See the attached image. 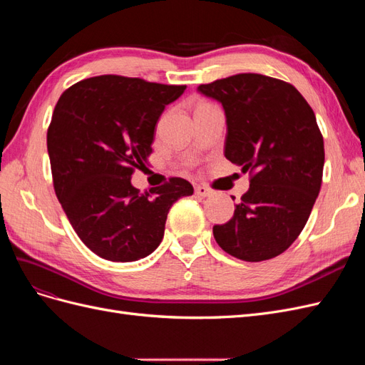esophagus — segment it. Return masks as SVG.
I'll use <instances>...</instances> for the list:
<instances>
[{
	"label": "esophagus",
	"instance_id": "34e87169",
	"mask_svg": "<svg viewBox=\"0 0 365 365\" xmlns=\"http://www.w3.org/2000/svg\"><path fill=\"white\" fill-rule=\"evenodd\" d=\"M195 193L201 197H210L215 195V192L212 189H208V187H205V185H197L195 189Z\"/></svg>",
	"mask_w": 365,
	"mask_h": 365
}]
</instances>
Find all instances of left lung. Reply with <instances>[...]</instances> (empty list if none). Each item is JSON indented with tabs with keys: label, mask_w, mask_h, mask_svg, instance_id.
<instances>
[{
	"label": "left lung",
	"mask_w": 365,
	"mask_h": 365,
	"mask_svg": "<svg viewBox=\"0 0 365 365\" xmlns=\"http://www.w3.org/2000/svg\"><path fill=\"white\" fill-rule=\"evenodd\" d=\"M197 91L222 105L225 158L251 175L233 217L213 227L217 245L245 262L279 256L302 233L322 187L324 143L312 108L291 83L254 73Z\"/></svg>",
	"instance_id": "obj_1"
}]
</instances>
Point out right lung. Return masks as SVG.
Returning a JSON list of instances; mask_svg holds the SVG:
<instances>
[{
    "label": "right lung",
    "instance_id": "1",
    "mask_svg": "<svg viewBox=\"0 0 365 365\" xmlns=\"http://www.w3.org/2000/svg\"><path fill=\"white\" fill-rule=\"evenodd\" d=\"M185 85L97 76L74 83L54 108L47 149L58 200L98 257L135 262L161 244L175 201L193 195L182 178L141 195L130 182L152 152L164 108Z\"/></svg>",
    "mask_w": 365,
    "mask_h": 365
}]
</instances>
